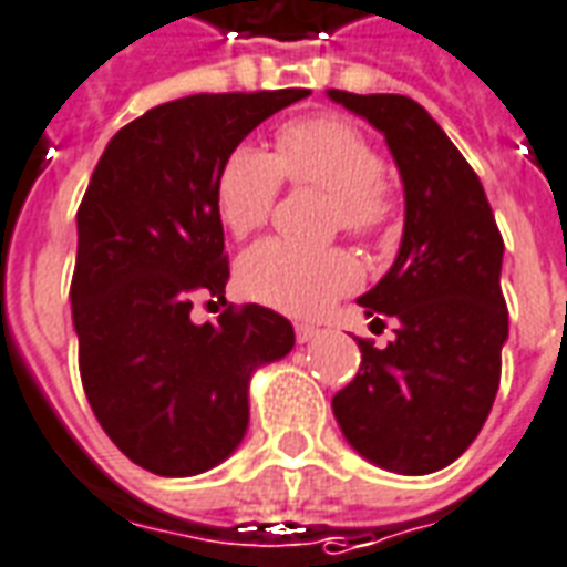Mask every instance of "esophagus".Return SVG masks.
Listing matches in <instances>:
<instances>
[{
  "mask_svg": "<svg viewBox=\"0 0 567 567\" xmlns=\"http://www.w3.org/2000/svg\"><path fill=\"white\" fill-rule=\"evenodd\" d=\"M319 334V329H313V326H305V322H299V326H296V340H299V343H310V340L317 338Z\"/></svg>",
  "mask_w": 567,
  "mask_h": 567,
  "instance_id": "obj_1",
  "label": "esophagus"
}]
</instances>
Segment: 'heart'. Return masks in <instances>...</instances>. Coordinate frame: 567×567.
Instances as JSON below:
<instances>
[{
    "label": "heart",
    "mask_w": 567,
    "mask_h": 567,
    "mask_svg": "<svg viewBox=\"0 0 567 567\" xmlns=\"http://www.w3.org/2000/svg\"><path fill=\"white\" fill-rule=\"evenodd\" d=\"M280 176L322 187L334 199V224L370 236L391 218L382 185V157L359 127L338 116L308 118L278 134V148L241 143L224 157L215 178V208L233 236H250L271 215ZM359 262L347 250H305L278 238L259 241L238 262L245 296L296 317H313L359 284Z\"/></svg>",
    "instance_id": "1"
}]
</instances>
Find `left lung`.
I'll return each mask as SVG.
<instances>
[{
	"label": "left lung",
	"mask_w": 567,
	"mask_h": 567,
	"mask_svg": "<svg viewBox=\"0 0 567 567\" xmlns=\"http://www.w3.org/2000/svg\"><path fill=\"white\" fill-rule=\"evenodd\" d=\"M326 95L380 131L403 185L398 257L359 296L370 326L398 322L394 340H359L361 368L331 410L364 461L430 475L470 449L499 391L505 245L478 176L424 106L406 95Z\"/></svg>",
	"instance_id": "1"
}]
</instances>
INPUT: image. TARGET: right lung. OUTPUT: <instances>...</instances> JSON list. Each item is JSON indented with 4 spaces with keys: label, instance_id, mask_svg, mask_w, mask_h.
Instances as JSON below:
<instances>
[{
    "label": "right lung",
    "instance_id": "add662e5",
    "mask_svg": "<svg viewBox=\"0 0 567 567\" xmlns=\"http://www.w3.org/2000/svg\"><path fill=\"white\" fill-rule=\"evenodd\" d=\"M308 89L187 95L110 140L76 212L71 317L89 406L116 449L164 478L215 470L241 445L250 380L296 347L275 310L224 299L229 266L215 178L250 131ZM212 305V301H208Z\"/></svg>",
    "mask_w": 567,
    "mask_h": 567
}]
</instances>
